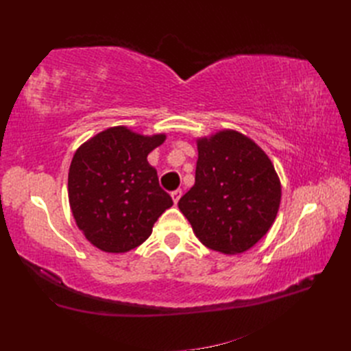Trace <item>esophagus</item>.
<instances>
[{"mask_svg": "<svg viewBox=\"0 0 351 351\" xmlns=\"http://www.w3.org/2000/svg\"><path fill=\"white\" fill-rule=\"evenodd\" d=\"M171 197H173V200H174V204L177 205V202H178V199H180V197H182V190H180V189L174 190V192H171Z\"/></svg>", "mask_w": 351, "mask_h": 351, "instance_id": "obj_1", "label": "esophagus"}]
</instances>
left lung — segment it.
<instances>
[{
  "label": "left lung",
  "mask_w": 351,
  "mask_h": 351,
  "mask_svg": "<svg viewBox=\"0 0 351 351\" xmlns=\"http://www.w3.org/2000/svg\"><path fill=\"white\" fill-rule=\"evenodd\" d=\"M195 184L178 208L206 247L237 254L272 227L281 183L268 155L247 136L221 130L197 139Z\"/></svg>",
  "instance_id": "1"
}]
</instances>
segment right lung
Returning <instances> with one entry per match:
<instances>
[{"instance_id": "right-lung-1", "label": "right lung", "mask_w": 351, "mask_h": 351, "mask_svg": "<svg viewBox=\"0 0 351 351\" xmlns=\"http://www.w3.org/2000/svg\"><path fill=\"white\" fill-rule=\"evenodd\" d=\"M165 134L110 127L84 142L69 169V202L79 230L95 247L125 253L152 234L173 199L147 162Z\"/></svg>"}]
</instances>
